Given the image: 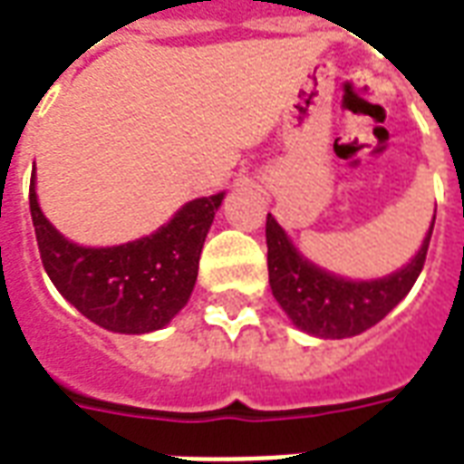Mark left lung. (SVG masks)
Listing matches in <instances>:
<instances>
[{"mask_svg": "<svg viewBox=\"0 0 464 464\" xmlns=\"http://www.w3.org/2000/svg\"><path fill=\"white\" fill-rule=\"evenodd\" d=\"M435 216L420 248L406 266L383 277L352 280L312 263L267 214V277L277 304L295 327L319 339H346L379 324L403 300L423 270Z\"/></svg>", "mask_w": 464, "mask_h": 464, "instance_id": "1", "label": "left lung"}]
</instances>
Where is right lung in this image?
I'll return each mask as SVG.
<instances>
[{
	"label": "right lung",
	"instance_id": "1",
	"mask_svg": "<svg viewBox=\"0 0 464 464\" xmlns=\"http://www.w3.org/2000/svg\"><path fill=\"white\" fill-rule=\"evenodd\" d=\"M226 191L194 198L150 236L120 246H81L44 216L31 174V221L51 283L83 317L118 334L164 329L188 302L206 233Z\"/></svg>",
	"mask_w": 464,
	"mask_h": 464
}]
</instances>
